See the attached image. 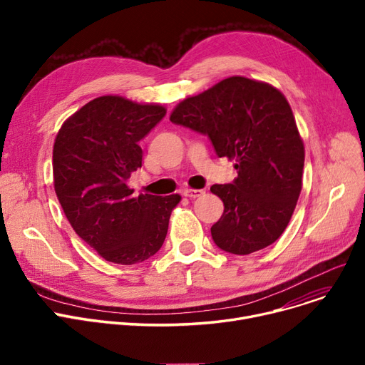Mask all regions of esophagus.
Wrapping results in <instances>:
<instances>
[{
  "mask_svg": "<svg viewBox=\"0 0 365 365\" xmlns=\"http://www.w3.org/2000/svg\"><path fill=\"white\" fill-rule=\"evenodd\" d=\"M205 192L204 189H192V187H186V189H183V195L185 197H187V198H198V197H201L202 194Z\"/></svg>",
  "mask_w": 365,
  "mask_h": 365,
  "instance_id": "1",
  "label": "esophagus"
}]
</instances>
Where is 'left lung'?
Instances as JSON below:
<instances>
[{"label":"left lung","mask_w":365,"mask_h":365,"mask_svg":"<svg viewBox=\"0 0 365 365\" xmlns=\"http://www.w3.org/2000/svg\"><path fill=\"white\" fill-rule=\"evenodd\" d=\"M170 121L207 134L219 157L235 161L238 178L210 187L225 205L212 226L216 245L244 256L275 242L293 216L304 165V145L285 96L235 75L183 99Z\"/></svg>","instance_id":"1"}]
</instances>
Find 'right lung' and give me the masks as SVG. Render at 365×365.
Returning <instances> with one entry per match:
<instances>
[{
    "instance_id": "add662e5",
    "label": "right lung",
    "mask_w": 365,
    "mask_h": 365,
    "mask_svg": "<svg viewBox=\"0 0 365 365\" xmlns=\"http://www.w3.org/2000/svg\"><path fill=\"white\" fill-rule=\"evenodd\" d=\"M167 109L117 94L96 98L62 124L53 145V183L73 231L105 260L134 264L155 255L182 197L127 185L142 167L139 142Z\"/></svg>"
}]
</instances>
